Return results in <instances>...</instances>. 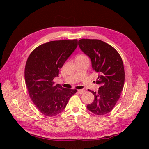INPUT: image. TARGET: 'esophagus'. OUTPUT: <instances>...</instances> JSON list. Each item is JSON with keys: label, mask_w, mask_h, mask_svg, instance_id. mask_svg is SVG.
<instances>
[{"label": "esophagus", "mask_w": 149, "mask_h": 149, "mask_svg": "<svg viewBox=\"0 0 149 149\" xmlns=\"http://www.w3.org/2000/svg\"><path fill=\"white\" fill-rule=\"evenodd\" d=\"M78 93H80V94H83L84 91H85V90H78Z\"/></svg>", "instance_id": "1"}]
</instances>
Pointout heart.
<instances>
[{"label": "heart", "mask_w": 149, "mask_h": 149, "mask_svg": "<svg viewBox=\"0 0 149 149\" xmlns=\"http://www.w3.org/2000/svg\"><path fill=\"white\" fill-rule=\"evenodd\" d=\"M75 58H87V57L83 54H79L77 55Z\"/></svg>", "instance_id": "b5f03b06"}]
</instances>
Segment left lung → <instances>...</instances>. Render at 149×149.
Wrapping results in <instances>:
<instances>
[{
  "label": "left lung",
  "instance_id": "obj_1",
  "mask_svg": "<svg viewBox=\"0 0 149 149\" xmlns=\"http://www.w3.org/2000/svg\"><path fill=\"white\" fill-rule=\"evenodd\" d=\"M78 45L90 57L92 68L99 74L96 83L100 84L94 95L93 102L88 109L97 115L109 113L120 99L125 81L124 67L121 56L113 47L99 40L81 39Z\"/></svg>",
  "mask_w": 149,
  "mask_h": 149
}]
</instances>
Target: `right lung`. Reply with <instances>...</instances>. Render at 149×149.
Here are the masks:
<instances>
[{"instance_id":"1","label":"right lung","mask_w":149,"mask_h":149,"mask_svg":"<svg viewBox=\"0 0 149 149\" xmlns=\"http://www.w3.org/2000/svg\"><path fill=\"white\" fill-rule=\"evenodd\" d=\"M77 47V40L51 41L30 54L25 67V81L31 100L40 113L54 116L62 112L77 90L54 84L61 68Z\"/></svg>"}]
</instances>
